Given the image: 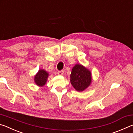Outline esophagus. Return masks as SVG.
Returning a JSON list of instances; mask_svg holds the SVG:
<instances>
[{
	"label": "esophagus",
	"mask_w": 133,
	"mask_h": 133,
	"mask_svg": "<svg viewBox=\"0 0 133 133\" xmlns=\"http://www.w3.org/2000/svg\"><path fill=\"white\" fill-rule=\"evenodd\" d=\"M64 74V71L61 70V71H58L57 72V75H60V76H62Z\"/></svg>",
	"instance_id": "34e87169"
}]
</instances>
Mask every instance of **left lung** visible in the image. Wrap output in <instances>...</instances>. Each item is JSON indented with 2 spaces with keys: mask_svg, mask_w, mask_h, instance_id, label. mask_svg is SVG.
<instances>
[{
  "mask_svg": "<svg viewBox=\"0 0 133 133\" xmlns=\"http://www.w3.org/2000/svg\"><path fill=\"white\" fill-rule=\"evenodd\" d=\"M71 85L77 91H83L91 85V71L81 64H76L71 70L70 77Z\"/></svg>",
  "mask_w": 133,
  "mask_h": 133,
  "instance_id": "left-lung-1",
  "label": "left lung"
}]
</instances>
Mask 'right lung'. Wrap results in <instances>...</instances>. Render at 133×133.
Returning <instances> with one entry per match:
<instances>
[{
	"instance_id": "add662e5",
	"label": "right lung",
	"mask_w": 133,
	"mask_h": 133,
	"mask_svg": "<svg viewBox=\"0 0 133 133\" xmlns=\"http://www.w3.org/2000/svg\"><path fill=\"white\" fill-rule=\"evenodd\" d=\"M49 76V73L44 69L39 70V71L35 75L34 77L35 84L40 87H43L46 84Z\"/></svg>"
}]
</instances>
